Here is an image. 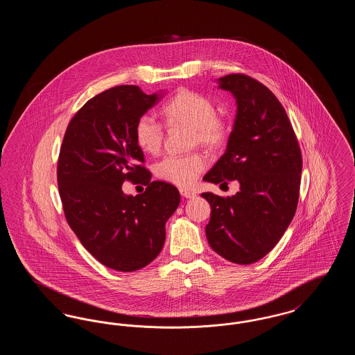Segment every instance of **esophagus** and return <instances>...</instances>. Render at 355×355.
<instances>
[{
	"label": "esophagus",
	"mask_w": 355,
	"mask_h": 355,
	"mask_svg": "<svg viewBox=\"0 0 355 355\" xmlns=\"http://www.w3.org/2000/svg\"><path fill=\"white\" fill-rule=\"evenodd\" d=\"M180 193H181V196H182L184 198H194V197H196V193H194V191L187 190V189H184V187L180 189Z\"/></svg>",
	"instance_id": "obj_1"
}]
</instances>
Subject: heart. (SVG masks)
<instances>
[{
    "instance_id": "b5f03b06",
    "label": "heart",
    "mask_w": 355,
    "mask_h": 355,
    "mask_svg": "<svg viewBox=\"0 0 355 355\" xmlns=\"http://www.w3.org/2000/svg\"><path fill=\"white\" fill-rule=\"evenodd\" d=\"M162 114L170 128L185 126L190 129L189 142L191 146L202 145L210 149L220 148L227 138V125L217 116L214 102L197 92L180 90L162 107ZM137 146L155 155L161 150L164 128L157 119L144 114L135 125ZM206 161L200 153L186 155H168L155 164L154 173L158 178L178 186L191 185L202 173Z\"/></svg>"
}]
</instances>
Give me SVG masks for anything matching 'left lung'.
<instances>
[{"label": "left lung", "mask_w": 355, "mask_h": 355, "mask_svg": "<svg viewBox=\"0 0 355 355\" xmlns=\"http://www.w3.org/2000/svg\"><path fill=\"white\" fill-rule=\"evenodd\" d=\"M218 86L236 97V121L226 152L203 181L236 180L241 187L232 197L202 193L211 206L205 230L216 253L249 265L270 252L295 214L302 154L284 106L265 85L236 73Z\"/></svg>", "instance_id": "obj_1"}]
</instances>
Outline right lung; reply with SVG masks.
<instances>
[{"instance_id":"obj_1","label":"right lung","mask_w":355,"mask_h":355,"mask_svg":"<svg viewBox=\"0 0 355 355\" xmlns=\"http://www.w3.org/2000/svg\"><path fill=\"white\" fill-rule=\"evenodd\" d=\"M159 100L135 85L94 96L70 119L58 155L57 182L69 226L113 270H139L161 253L165 223L181 201L175 186L150 181L135 141L137 119ZM125 180L147 189L126 196Z\"/></svg>"}]
</instances>
